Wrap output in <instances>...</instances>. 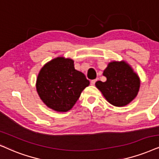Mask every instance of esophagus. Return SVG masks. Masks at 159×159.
Segmentation results:
<instances>
[{"label":"esophagus","instance_id":"obj_1","mask_svg":"<svg viewBox=\"0 0 159 159\" xmlns=\"http://www.w3.org/2000/svg\"><path fill=\"white\" fill-rule=\"evenodd\" d=\"M98 81V79H94V80H92V81H91V85L92 86H94V84H95V83H96V81Z\"/></svg>","mask_w":159,"mask_h":159}]
</instances>
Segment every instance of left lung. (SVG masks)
<instances>
[{
	"label": "left lung",
	"mask_w": 159,
	"mask_h": 159,
	"mask_svg": "<svg viewBox=\"0 0 159 159\" xmlns=\"http://www.w3.org/2000/svg\"><path fill=\"white\" fill-rule=\"evenodd\" d=\"M103 75L106 77V81H98L95 86L108 103L121 107L128 105L136 97L140 79L125 61L110 62Z\"/></svg>",
	"instance_id": "obj_1"
}]
</instances>
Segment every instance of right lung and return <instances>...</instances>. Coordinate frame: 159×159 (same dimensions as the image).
<instances>
[{"instance_id":"add662e5","label":"right lung","mask_w":159,"mask_h":159,"mask_svg":"<svg viewBox=\"0 0 159 159\" xmlns=\"http://www.w3.org/2000/svg\"><path fill=\"white\" fill-rule=\"evenodd\" d=\"M89 85L85 75L74 67L71 59L57 57L43 66L38 74L36 87L43 103L54 111L71 109L81 92Z\"/></svg>"}]
</instances>
